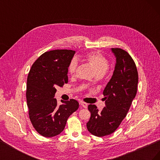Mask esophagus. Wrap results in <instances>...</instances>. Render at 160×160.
Wrapping results in <instances>:
<instances>
[{"mask_svg":"<svg viewBox=\"0 0 160 160\" xmlns=\"http://www.w3.org/2000/svg\"><path fill=\"white\" fill-rule=\"evenodd\" d=\"M80 105L82 106V107L84 108H88V103H84V102H80Z\"/></svg>","mask_w":160,"mask_h":160,"instance_id":"obj_1","label":"esophagus"}]
</instances>
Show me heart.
Wrapping results in <instances>:
<instances>
[{
	"label": "heart",
	"mask_w": 160,
	"mask_h": 160,
	"mask_svg": "<svg viewBox=\"0 0 160 160\" xmlns=\"http://www.w3.org/2000/svg\"><path fill=\"white\" fill-rule=\"evenodd\" d=\"M83 59L89 63L98 76L103 75L109 68L108 60L99 52H91L85 55ZM77 62L76 59H72L68 67V71L70 74L75 73L77 69Z\"/></svg>",
	"instance_id": "obj_1"
}]
</instances>
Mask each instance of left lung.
<instances>
[{
    "instance_id": "obj_1",
    "label": "left lung",
    "mask_w": 160,
    "mask_h": 160,
    "mask_svg": "<svg viewBox=\"0 0 160 160\" xmlns=\"http://www.w3.org/2000/svg\"><path fill=\"white\" fill-rule=\"evenodd\" d=\"M111 51L116 62L113 75L103 92L105 106L99 111L95 105H88L91 117L87 128L98 137L109 135L117 129L126 116L138 89V74L132 57L119 48Z\"/></svg>"
}]
</instances>
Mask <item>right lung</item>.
Segmentation results:
<instances>
[{
    "label": "right lung",
    "mask_w": 160,
    "mask_h": 160,
    "mask_svg": "<svg viewBox=\"0 0 160 160\" xmlns=\"http://www.w3.org/2000/svg\"><path fill=\"white\" fill-rule=\"evenodd\" d=\"M75 52L54 50L43 53L34 62L28 75L27 102L34 128L42 136L51 138L63 131L69 116L79 108L75 99L57 104L58 86L68 82V67Z\"/></svg>",
    "instance_id": "1"
}]
</instances>
